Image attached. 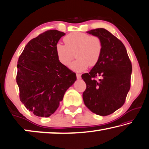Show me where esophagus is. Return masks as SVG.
<instances>
[{"instance_id":"1","label":"esophagus","mask_w":149,"mask_h":149,"mask_svg":"<svg viewBox=\"0 0 149 149\" xmlns=\"http://www.w3.org/2000/svg\"><path fill=\"white\" fill-rule=\"evenodd\" d=\"M76 75H77V77L78 79H80V78H81V74H79V73H77Z\"/></svg>"}]
</instances>
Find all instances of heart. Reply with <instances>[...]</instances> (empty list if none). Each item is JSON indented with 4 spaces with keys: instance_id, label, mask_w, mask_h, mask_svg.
<instances>
[{
    "instance_id": "heart-1",
    "label": "heart",
    "mask_w": 149,
    "mask_h": 149,
    "mask_svg": "<svg viewBox=\"0 0 149 149\" xmlns=\"http://www.w3.org/2000/svg\"><path fill=\"white\" fill-rule=\"evenodd\" d=\"M63 40L65 45L58 43L55 47L58 59L63 65H69L75 55L77 60L70 65L75 71H82L88 66L94 67L98 63L103 49L102 41L98 36L74 31L66 36Z\"/></svg>"
}]
</instances>
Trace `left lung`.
I'll list each match as a JSON object with an SVG mask.
<instances>
[{
    "mask_svg": "<svg viewBox=\"0 0 149 149\" xmlns=\"http://www.w3.org/2000/svg\"><path fill=\"white\" fill-rule=\"evenodd\" d=\"M87 33L101 39L103 49L98 63L89 73L82 74L86 84L83 100L93 113L108 116L125 103L131 87L132 65L125 45L109 31L97 28ZM98 76L101 79L96 80Z\"/></svg>",
    "mask_w": 149,
    "mask_h": 149,
    "instance_id": "1",
    "label": "left lung"
}]
</instances>
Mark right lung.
Masks as SVG:
<instances>
[{
  "label": "right lung",
  "instance_id": "right-lung-1",
  "mask_svg": "<svg viewBox=\"0 0 149 149\" xmlns=\"http://www.w3.org/2000/svg\"><path fill=\"white\" fill-rule=\"evenodd\" d=\"M65 35L56 30L45 31L29 41L19 57V100L36 116L52 115L77 80L76 74L61 64L56 54V45Z\"/></svg>",
  "mask_w": 149,
  "mask_h": 149
}]
</instances>
